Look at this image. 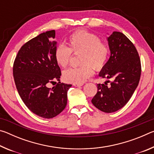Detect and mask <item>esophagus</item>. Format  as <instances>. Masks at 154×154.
<instances>
[{
  "label": "esophagus",
  "mask_w": 154,
  "mask_h": 154,
  "mask_svg": "<svg viewBox=\"0 0 154 154\" xmlns=\"http://www.w3.org/2000/svg\"><path fill=\"white\" fill-rule=\"evenodd\" d=\"M83 85V83H73V85L75 87H80V86H82Z\"/></svg>",
  "instance_id": "obj_1"
}]
</instances>
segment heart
I'll return each instance as SVG.
<instances>
[{
	"instance_id": "b5f03b06",
	"label": "heart",
	"mask_w": 154,
	"mask_h": 154,
	"mask_svg": "<svg viewBox=\"0 0 154 154\" xmlns=\"http://www.w3.org/2000/svg\"><path fill=\"white\" fill-rule=\"evenodd\" d=\"M69 47H56L54 57L60 66L65 68L69 64L72 52L81 54V66L70 68L63 72V79L66 82L83 83L93 75V68L100 71L107 62L109 48L102 42L95 34L85 30L76 31L69 36Z\"/></svg>"
}]
</instances>
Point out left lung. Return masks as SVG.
I'll list each match as a JSON object with an SVG mask.
<instances>
[{"instance_id":"1","label":"left lung","mask_w":154,"mask_h":154,"mask_svg":"<svg viewBox=\"0 0 154 154\" xmlns=\"http://www.w3.org/2000/svg\"><path fill=\"white\" fill-rule=\"evenodd\" d=\"M107 41L111 56L99 76L113 81L97 85V93L92 103L101 111L113 113L132 97L139 84L141 65L136 48L123 33L115 31Z\"/></svg>"}]
</instances>
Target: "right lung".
Returning <instances> with one entry per match:
<instances>
[{"label":"right lung","instance_id":"right-lung-1","mask_svg":"<svg viewBox=\"0 0 154 154\" xmlns=\"http://www.w3.org/2000/svg\"><path fill=\"white\" fill-rule=\"evenodd\" d=\"M55 30L40 34L26 43L15 59L13 73L15 85L26 106L38 116L52 118L66 107L71 84L59 82L60 69L54 57L57 42Z\"/></svg>","mask_w":154,"mask_h":154}]
</instances>
